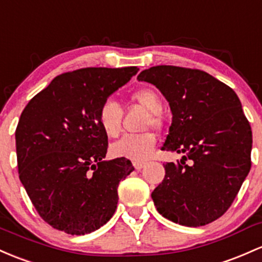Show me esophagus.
Masks as SVG:
<instances>
[{
  "label": "esophagus",
  "instance_id": "obj_1",
  "mask_svg": "<svg viewBox=\"0 0 262 262\" xmlns=\"http://www.w3.org/2000/svg\"><path fill=\"white\" fill-rule=\"evenodd\" d=\"M145 163H142V162H138V163H134V168L137 169V170H140V169L144 168Z\"/></svg>",
  "mask_w": 262,
  "mask_h": 262
}]
</instances>
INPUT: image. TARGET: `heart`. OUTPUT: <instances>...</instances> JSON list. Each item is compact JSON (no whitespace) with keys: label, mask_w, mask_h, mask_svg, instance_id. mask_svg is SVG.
Returning a JSON list of instances; mask_svg holds the SVG:
<instances>
[{"label":"heart","mask_w":262,"mask_h":262,"mask_svg":"<svg viewBox=\"0 0 262 262\" xmlns=\"http://www.w3.org/2000/svg\"><path fill=\"white\" fill-rule=\"evenodd\" d=\"M130 98L149 111L145 126L162 125L160 112L163 109V100L155 89L139 88L132 93ZM122 107L117 100L109 98L102 103L98 111V123L108 137L116 138L119 136L122 130ZM155 145L157 138L153 133L145 132L140 134H128L112 144L111 153L114 157L125 158L132 162H144L153 154Z\"/></svg>","instance_id":"b5f03b06"}]
</instances>
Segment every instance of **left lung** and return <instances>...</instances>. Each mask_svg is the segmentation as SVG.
<instances>
[{
  "mask_svg": "<svg viewBox=\"0 0 262 262\" xmlns=\"http://www.w3.org/2000/svg\"><path fill=\"white\" fill-rule=\"evenodd\" d=\"M137 79L154 84L170 105L162 149L184 154L164 165L165 178L151 192L157 210L192 228L219 219L251 168V126L236 93L206 72L177 66H155Z\"/></svg>",
  "mask_w": 262,
  "mask_h": 262,
  "instance_id": "left-lung-1",
  "label": "left lung"
}]
</instances>
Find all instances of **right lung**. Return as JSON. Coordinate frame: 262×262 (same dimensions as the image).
<instances>
[{"label": "right lung", "mask_w": 262, "mask_h": 262, "mask_svg": "<svg viewBox=\"0 0 262 262\" xmlns=\"http://www.w3.org/2000/svg\"><path fill=\"white\" fill-rule=\"evenodd\" d=\"M139 68H80L59 74L28 102L16 128L19 180L39 216L71 235L113 216L118 185L133 171L125 158L105 162L102 103Z\"/></svg>", "instance_id": "1"}]
</instances>
